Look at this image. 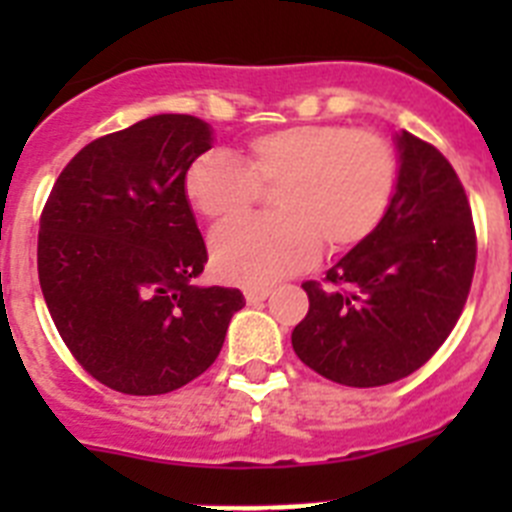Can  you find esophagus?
I'll list each match as a JSON object with an SVG mask.
<instances>
[{"label": "esophagus", "instance_id": "34e87169", "mask_svg": "<svg viewBox=\"0 0 512 512\" xmlns=\"http://www.w3.org/2000/svg\"><path fill=\"white\" fill-rule=\"evenodd\" d=\"M269 295H271L269 287H251L246 289V302L248 305H259V302H264Z\"/></svg>", "mask_w": 512, "mask_h": 512}]
</instances>
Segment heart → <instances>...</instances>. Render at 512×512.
<instances>
[{
  "instance_id": "heart-1",
  "label": "heart",
  "mask_w": 512,
  "mask_h": 512,
  "mask_svg": "<svg viewBox=\"0 0 512 512\" xmlns=\"http://www.w3.org/2000/svg\"><path fill=\"white\" fill-rule=\"evenodd\" d=\"M397 174L395 148L374 130L292 125L248 140L243 164L225 151L194 158L184 194L210 223H230L274 187V215L225 225L210 241L220 277L266 287L310 266L320 246L341 253L364 243L390 210Z\"/></svg>"
}]
</instances>
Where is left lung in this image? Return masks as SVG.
Here are the masks:
<instances>
[{
	"label": "left lung",
	"instance_id": "8db88e82",
	"mask_svg": "<svg viewBox=\"0 0 512 512\" xmlns=\"http://www.w3.org/2000/svg\"><path fill=\"white\" fill-rule=\"evenodd\" d=\"M400 174L369 238L305 282L310 310L292 330L302 364L346 387L408 377L459 320L477 261L472 207L454 166L408 130L395 135Z\"/></svg>",
	"mask_w": 512,
	"mask_h": 512
}]
</instances>
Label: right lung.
I'll return each mask as SVG.
<instances>
[{
	"label": "right lung",
	"mask_w": 512,
	"mask_h": 512,
	"mask_svg": "<svg viewBox=\"0 0 512 512\" xmlns=\"http://www.w3.org/2000/svg\"><path fill=\"white\" fill-rule=\"evenodd\" d=\"M212 128L153 115L81 148L40 215L38 277L53 323L97 382L166 395L223 348L238 289L197 287L207 248L184 194Z\"/></svg>",
	"instance_id": "1"
}]
</instances>
